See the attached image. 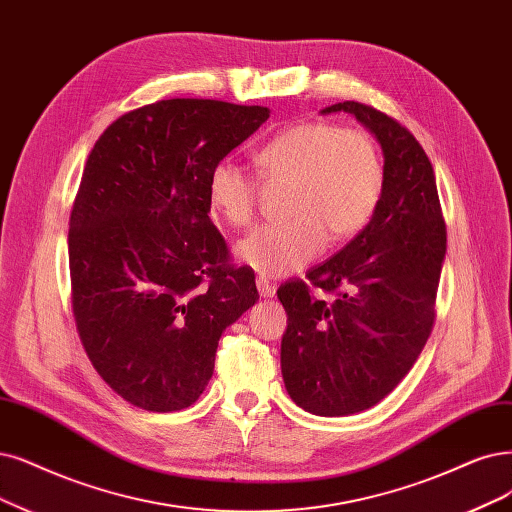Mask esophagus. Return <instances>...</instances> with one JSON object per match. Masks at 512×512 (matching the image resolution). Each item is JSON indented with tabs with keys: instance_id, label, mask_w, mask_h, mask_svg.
<instances>
[{
	"instance_id": "34e87169",
	"label": "esophagus",
	"mask_w": 512,
	"mask_h": 512,
	"mask_svg": "<svg viewBox=\"0 0 512 512\" xmlns=\"http://www.w3.org/2000/svg\"><path fill=\"white\" fill-rule=\"evenodd\" d=\"M257 291H259V295H261V297H274L276 287L272 285V282H270L268 278L259 276V278H257Z\"/></svg>"
}]
</instances>
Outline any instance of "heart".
<instances>
[{
    "label": "heart",
    "mask_w": 512,
    "mask_h": 512,
    "mask_svg": "<svg viewBox=\"0 0 512 512\" xmlns=\"http://www.w3.org/2000/svg\"><path fill=\"white\" fill-rule=\"evenodd\" d=\"M259 179L289 185L282 223L261 225L236 244V259L263 276H287L310 263L329 240L361 234L380 206L384 164L367 130L329 122H301L263 145ZM259 181L223 160L208 177V206L234 227L251 223L259 204Z\"/></svg>",
    "instance_id": "b5f03b06"
}]
</instances>
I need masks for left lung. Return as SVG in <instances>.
I'll list each match as a JSON object with an SVG mask.
<instances>
[{"label": "left lung", "mask_w": 512, "mask_h": 512, "mask_svg": "<svg viewBox=\"0 0 512 512\" xmlns=\"http://www.w3.org/2000/svg\"><path fill=\"white\" fill-rule=\"evenodd\" d=\"M384 151L380 206L365 230L304 280L278 289L287 312L280 367L291 399L314 415H350L388 396L418 361L434 325L447 232L432 164L411 132L344 101ZM335 292L316 300L309 285Z\"/></svg>", "instance_id": "left-lung-1"}]
</instances>
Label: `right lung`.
<instances>
[{
    "label": "right lung",
    "instance_id": "add662e5",
    "mask_svg": "<svg viewBox=\"0 0 512 512\" xmlns=\"http://www.w3.org/2000/svg\"><path fill=\"white\" fill-rule=\"evenodd\" d=\"M268 107L168 99L94 143L69 217L75 325L92 367L130 405L179 411L213 377L221 333L259 299L208 206L211 170Z\"/></svg>",
    "mask_w": 512,
    "mask_h": 512
}]
</instances>
